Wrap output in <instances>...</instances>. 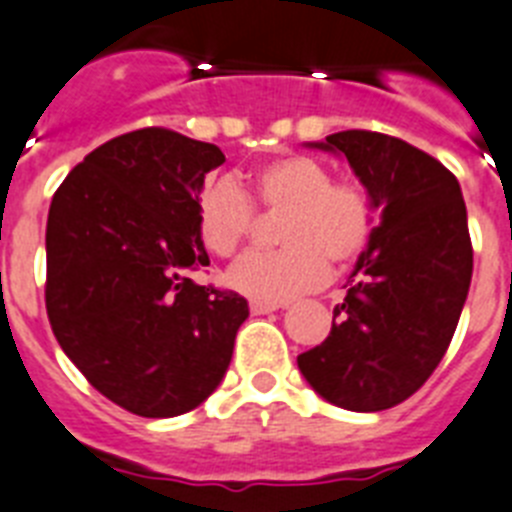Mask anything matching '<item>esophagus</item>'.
Masks as SVG:
<instances>
[{
    "label": "esophagus",
    "mask_w": 512,
    "mask_h": 512,
    "mask_svg": "<svg viewBox=\"0 0 512 512\" xmlns=\"http://www.w3.org/2000/svg\"><path fill=\"white\" fill-rule=\"evenodd\" d=\"M276 309H281V304H270V302L249 304V312H252V315H270V312H276Z\"/></svg>",
    "instance_id": "obj_1"
}]
</instances>
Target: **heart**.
<instances>
[{"label": "heart", "instance_id": "obj_1", "mask_svg": "<svg viewBox=\"0 0 512 512\" xmlns=\"http://www.w3.org/2000/svg\"><path fill=\"white\" fill-rule=\"evenodd\" d=\"M257 208L286 216L278 229L283 249L236 260L226 283L255 302L281 304L325 286L330 263L346 268L375 239L380 210L362 184L336 182L317 158L270 161L242 190L231 179L210 182L195 205L197 236L208 252L231 257L252 231Z\"/></svg>", "mask_w": 512, "mask_h": 512}]
</instances>
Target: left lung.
<instances>
[{
	"label": "left lung",
	"instance_id": "obj_1",
	"mask_svg": "<svg viewBox=\"0 0 512 512\" xmlns=\"http://www.w3.org/2000/svg\"><path fill=\"white\" fill-rule=\"evenodd\" d=\"M309 145L349 161L380 226L333 309L330 336L296 364L333 406L393 409L435 372L466 304L474 249L461 184L437 158L380 132L346 130Z\"/></svg>",
	"mask_w": 512,
	"mask_h": 512
}]
</instances>
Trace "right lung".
I'll list each match as a JSON object with an SVG mask.
<instances>
[{
	"label": "right lung",
	"instance_id": "1",
	"mask_svg": "<svg viewBox=\"0 0 512 512\" xmlns=\"http://www.w3.org/2000/svg\"><path fill=\"white\" fill-rule=\"evenodd\" d=\"M223 161L218 145L145 127L88 153L51 200V330L85 380L137 416L197 409L249 317L244 296L190 278L210 265L195 205Z\"/></svg>",
	"mask_w": 512,
	"mask_h": 512
}]
</instances>
